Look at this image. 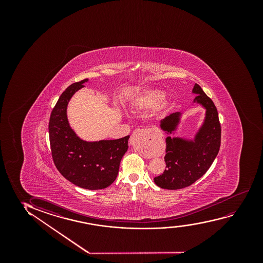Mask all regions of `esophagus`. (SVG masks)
<instances>
[{
    "label": "esophagus",
    "mask_w": 263,
    "mask_h": 263,
    "mask_svg": "<svg viewBox=\"0 0 263 263\" xmlns=\"http://www.w3.org/2000/svg\"><path fill=\"white\" fill-rule=\"evenodd\" d=\"M160 136L154 130L137 129L132 134L130 138V144L133 145L137 140L142 143L146 150H150L152 154H158V140Z\"/></svg>",
    "instance_id": "1"
}]
</instances>
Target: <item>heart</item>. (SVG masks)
<instances>
[{
    "instance_id": "b5f03b06",
    "label": "heart",
    "mask_w": 263,
    "mask_h": 263,
    "mask_svg": "<svg viewBox=\"0 0 263 263\" xmlns=\"http://www.w3.org/2000/svg\"><path fill=\"white\" fill-rule=\"evenodd\" d=\"M165 98V93L162 90H154L146 91L134 101V105L140 108H155L161 104Z\"/></svg>"
}]
</instances>
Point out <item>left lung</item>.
<instances>
[{"mask_svg": "<svg viewBox=\"0 0 263 263\" xmlns=\"http://www.w3.org/2000/svg\"><path fill=\"white\" fill-rule=\"evenodd\" d=\"M192 93L197 95L192 103L205 109L203 122L193 138L170 136L175 135L179 128L182 112L173 113L160 122L161 129L168 135L164 156L167 169L154 181L162 189L179 190L191 186L206 173L219 152L221 126L216 106L197 83Z\"/></svg>", "mask_w": 263, "mask_h": 263, "instance_id": "left-lung-1", "label": "left lung"}]
</instances>
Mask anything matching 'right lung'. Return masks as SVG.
<instances>
[{"label":"right lung","mask_w":263,"mask_h":263,"mask_svg":"<svg viewBox=\"0 0 263 263\" xmlns=\"http://www.w3.org/2000/svg\"><path fill=\"white\" fill-rule=\"evenodd\" d=\"M88 81L72 83L61 94L51 112L48 131L52 157L59 173L76 186L94 191L108 187L116 180L129 136L114 140L85 141L73 131L67 118V106Z\"/></svg>","instance_id":"add662e5"}]
</instances>
